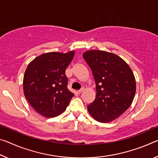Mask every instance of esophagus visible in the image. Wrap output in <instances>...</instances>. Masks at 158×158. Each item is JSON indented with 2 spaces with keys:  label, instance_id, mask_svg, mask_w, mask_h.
Returning <instances> with one entry per match:
<instances>
[{
  "label": "esophagus",
  "instance_id": "1",
  "mask_svg": "<svg viewBox=\"0 0 158 158\" xmlns=\"http://www.w3.org/2000/svg\"><path fill=\"white\" fill-rule=\"evenodd\" d=\"M84 91V88H82V89H81L80 90H79V91H77V92H78V94H81V93L83 92Z\"/></svg>",
  "mask_w": 158,
  "mask_h": 158
}]
</instances>
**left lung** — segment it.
<instances>
[{"mask_svg":"<svg viewBox=\"0 0 158 158\" xmlns=\"http://www.w3.org/2000/svg\"><path fill=\"white\" fill-rule=\"evenodd\" d=\"M83 57L91 68L96 82V96L88 106L94 118L102 123L113 121L131 106L136 93L133 72L117 55L92 50Z\"/></svg>","mask_w":158,"mask_h":158,"instance_id":"left-lung-1","label":"left lung"}]
</instances>
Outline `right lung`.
Segmentation results:
<instances>
[{
	"mask_svg": "<svg viewBox=\"0 0 158 158\" xmlns=\"http://www.w3.org/2000/svg\"><path fill=\"white\" fill-rule=\"evenodd\" d=\"M75 52H51L36 57L28 64L23 79L24 94L31 106L46 117L64 110L74 96L67 89L65 70Z\"/></svg>",
	"mask_w": 158,
	"mask_h": 158,
	"instance_id": "right-lung-1",
	"label": "right lung"
}]
</instances>
